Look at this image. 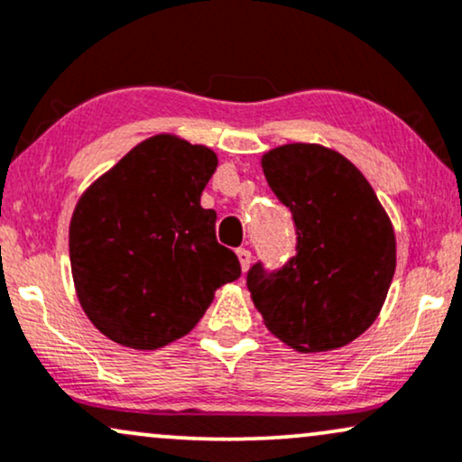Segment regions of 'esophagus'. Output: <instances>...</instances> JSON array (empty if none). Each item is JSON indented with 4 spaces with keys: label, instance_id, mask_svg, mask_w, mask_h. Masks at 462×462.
Listing matches in <instances>:
<instances>
[{
    "label": "esophagus",
    "instance_id": "obj_1",
    "mask_svg": "<svg viewBox=\"0 0 462 462\" xmlns=\"http://www.w3.org/2000/svg\"><path fill=\"white\" fill-rule=\"evenodd\" d=\"M236 255H238V263H241V269L247 271L249 263H252V252L245 247H241V249H236Z\"/></svg>",
    "mask_w": 462,
    "mask_h": 462
}]
</instances>
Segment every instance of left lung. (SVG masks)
<instances>
[{"label":"left lung","mask_w":462,"mask_h":462,"mask_svg":"<svg viewBox=\"0 0 462 462\" xmlns=\"http://www.w3.org/2000/svg\"><path fill=\"white\" fill-rule=\"evenodd\" d=\"M263 171L297 227V255L247 273L266 329L299 353L346 346L379 316L396 271V235L374 189L346 157L319 143L263 154Z\"/></svg>","instance_id":"8db88e82"}]
</instances>
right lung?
<instances>
[{
	"label": "right lung",
	"instance_id": "obj_1",
	"mask_svg": "<svg viewBox=\"0 0 462 462\" xmlns=\"http://www.w3.org/2000/svg\"><path fill=\"white\" fill-rule=\"evenodd\" d=\"M217 154L161 133L137 143L83 191L70 219L79 303L109 340L154 351L187 336L219 286L241 277L199 207Z\"/></svg>",
	"mask_w": 462,
	"mask_h": 462
}]
</instances>
